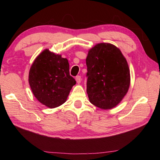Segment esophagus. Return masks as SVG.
Wrapping results in <instances>:
<instances>
[{
  "mask_svg": "<svg viewBox=\"0 0 160 160\" xmlns=\"http://www.w3.org/2000/svg\"><path fill=\"white\" fill-rule=\"evenodd\" d=\"M75 80H76L78 84H80L81 82V77L80 76V75H78V76H76V78H75Z\"/></svg>",
  "mask_w": 160,
  "mask_h": 160,
  "instance_id": "obj_1",
  "label": "esophagus"
}]
</instances>
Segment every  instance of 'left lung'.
Returning a JSON list of instances; mask_svg holds the SVG:
<instances>
[{"instance_id": "obj_1", "label": "left lung", "mask_w": 160, "mask_h": 160, "mask_svg": "<svg viewBox=\"0 0 160 160\" xmlns=\"http://www.w3.org/2000/svg\"><path fill=\"white\" fill-rule=\"evenodd\" d=\"M86 65L90 102L104 110L117 106L131 83L128 65L121 50L109 43H99L88 51Z\"/></svg>"}]
</instances>
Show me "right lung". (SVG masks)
I'll return each mask as SVG.
<instances>
[{
    "label": "right lung",
    "instance_id": "obj_1",
    "mask_svg": "<svg viewBox=\"0 0 160 160\" xmlns=\"http://www.w3.org/2000/svg\"><path fill=\"white\" fill-rule=\"evenodd\" d=\"M29 83L38 101L53 109L66 102L76 81L70 75L68 59L47 48L32 64Z\"/></svg>",
    "mask_w": 160,
    "mask_h": 160
}]
</instances>
